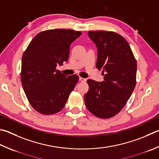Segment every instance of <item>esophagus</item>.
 Wrapping results in <instances>:
<instances>
[{
  "mask_svg": "<svg viewBox=\"0 0 159 159\" xmlns=\"http://www.w3.org/2000/svg\"><path fill=\"white\" fill-rule=\"evenodd\" d=\"M79 80H80V82H85V81H86V79H84V78L79 77Z\"/></svg>",
  "mask_w": 159,
  "mask_h": 159,
  "instance_id": "1",
  "label": "esophagus"
}]
</instances>
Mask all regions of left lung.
I'll use <instances>...</instances> for the list:
<instances>
[{
	"label": "left lung",
	"mask_w": 159,
	"mask_h": 159,
	"mask_svg": "<svg viewBox=\"0 0 159 159\" xmlns=\"http://www.w3.org/2000/svg\"><path fill=\"white\" fill-rule=\"evenodd\" d=\"M96 44V67L102 70L103 80L89 79L85 103L88 111L103 119L120 112L131 97L136 84V60L127 41L114 32L89 31Z\"/></svg>",
	"instance_id": "obj_1"
}]
</instances>
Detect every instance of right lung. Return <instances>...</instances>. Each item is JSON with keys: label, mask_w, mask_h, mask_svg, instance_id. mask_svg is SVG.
<instances>
[{"label": "right lung", "mask_w": 159, "mask_h": 159, "mask_svg": "<svg viewBox=\"0 0 159 159\" xmlns=\"http://www.w3.org/2000/svg\"><path fill=\"white\" fill-rule=\"evenodd\" d=\"M79 31L55 29L41 32L32 39L22 57L21 80L28 102L43 115H53L64 108L79 80L56 70L67 62L72 42Z\"/></svg>", "instance_id": "1"}]
</instances>
